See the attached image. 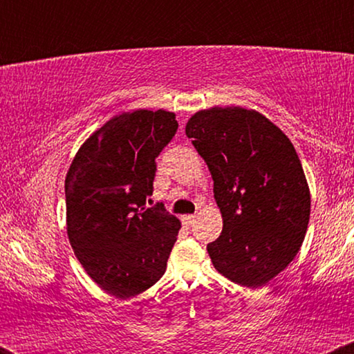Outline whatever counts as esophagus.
I'll return each mask as SVG.
<instances>
[{"instance_id": "obj_1", "label": "esophagus", "mask_w": 354, "mask_h": 354, "mask_svg": "<svg viewBox=\"0 0 354 354\" xmlns=\"http://www.w3.org/2000/svg\"><path fill=\"white\" fill-rule=\"evenodd\" d=\"M183 221L186 226H193L196 223V214H186V216H183Z\"/></svg>"}]
</instances>
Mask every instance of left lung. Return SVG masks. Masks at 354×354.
Listing matches in <instances>:
<instances>
[{"label":"left lung","mask_w":354,"mask_h":354,"mask_svg":"<svg viewBox=\"0 0 354 354\" xmlns=\"http://www.w3.org/2000/svg\"><path fill=\"white\" fill-rule=\"evenodd\" d=\"M186 136L208 165L223 231L209 243L213 266L231 281L259 288L301 248L311 198L293 143L254 109H201Z\"/></svg>","instance_id":"obj_1"}]
</instances>
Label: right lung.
Here are the masks:
<instances>
[{"label": "right lung", "instance_id": "right-lung-1", "mask_svg": "<svg viewBox=\"0 0 354 354\" xmlns=\"http://www.w3.org/2000/svg\"><path fill=\"white\" fill-rule=\"evenodd\" d=\"M176 129L165 109L121 113L84 141L68 169V238L89 278L116 298L151 288L176 243L180 219L145 205L158 154Z\"/></svg>", "mask_w": 354, "mask_h": 354}]
</instances>
